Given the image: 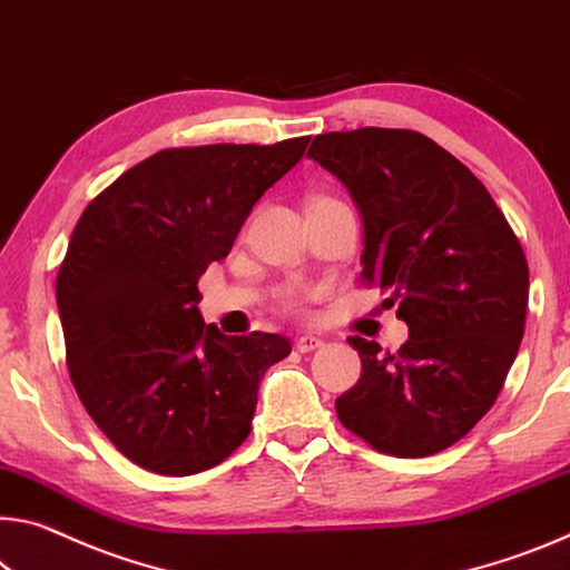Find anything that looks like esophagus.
I'll return each mask as SVG.
<instances>
[{
    "label": "esophagus",
    "instance_id": "1",
    "mask_svg": "<svg viewBox=\"0 0 570 570\" xmlns=\"http://www.w3.org/2000/svg\"><path fill=\"white\" fill-rule=\"evenodd\" d=\"M324 345V340L317 337V334H302L299 340H296V350L299 352H314Z\"/></svg>",
    "mask_w": 570,
    "mask_h": 570
}]
</instances>
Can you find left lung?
<instances>
[{"label": "left lung", "mask_w": 570, "mask_h": 570, "mask_svg": "<svg viewBox=\"0 0 570 570\" xmlns=\"http://www.w3.org/2000/svg\"><path fill=\"white\" fill-rule=\"evenodd\" d=\"M309 159L363 218V278L399 304V352L350 337L357 385L334 401L345 429L393 456L456 444L490 411L518 357L528 261L492 195L436 141L409 129L330 131Z\"/></svg>", "instance_id": "8db88e82"}]
</instances>
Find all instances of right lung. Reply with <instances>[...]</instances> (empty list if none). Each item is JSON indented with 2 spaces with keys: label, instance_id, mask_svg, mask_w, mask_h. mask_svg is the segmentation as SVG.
Here are the masks:
<instances>
[{
  "label": "right lung",
  "instance_id": "1",
  "mask_svg": "<svg viewBox=\"0 0 570 570\" xmlns=\"http://www.w3.org/2000/svg\"><path fill=\"white\" fill-rule=\"evenodd\" d=\"M306 144L157 151L80 215L56 286L70 381L134 464L197 474L248 436L261 377L292 342L225 337L200 317L197 282Z\"/></svg>",
  "mask_w": 570,
  "mask_h": 570
}]
</instances>
